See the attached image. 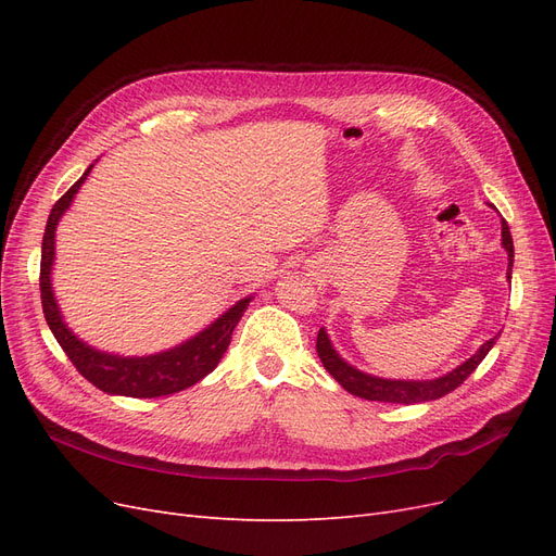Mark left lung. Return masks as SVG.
<instances>
[{
  "label": "left lung",
  "mask_w": 556,
  "mask_h": 556,
  "mask_svg": "<svg viewBox=\"0 0 556 556\" xmlns=\"http://www.w3.org/2000/svg\"><path fill=\"white\" fill-rule=\"evenodd\" d=\"M501 245L503 250L508 252V274L506 278H513V257H515V248H513V237L508 223L501 220ZM498 339V333L494 339H490L486 343H482L476 355H470L466 362H462L457 368H452L450 374L431 378V380H396V378H380V376H371L364 374L359 368H355L352 364H348L336 348L331 345V339L327 329L323 327L317 331V357L323 362V366L329 371V376L339 382L345 392L355 394L359 399L366 401H384V403H425V401H433L441 399L445 394H450L457 387L476 371L478 364L486 357V352L494 348Z\"/></svg>",
  "instance_id": "1"
}]
</instances>
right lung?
Here are the masks:
<instances>
[{
	"mask_svg": "<svg viewBox=\"0 0 556 556\" xmlns=\"http://www.w3.org/2000/svg\"><path fill=\"white\" fill-rule=\"evenodd\" d=\"M90 164L86 174H83L70 190L60 197L58 204L48 215V225L43 231L41 243V304L46 323L58 339L60 348L66 352V357L78 368V374L90 380L97 390H102L113 396H134V399H155L188 390L197 384L201 378H206L213 368L220 364L223 355L229 348L231 331L239 325L250 296H243L231 308H227L220 317L194 333L192 339L182 341L169 350L155 352V355L143 357H125L115 355V352L99 350L70 329L64 323L62 311L58 306V299L53 292V264H55V231L62 220V215L70 211L74 197L83 188V182L92 172Z\"/></svg>",
	"mask_w": 556,
	"mask_h": 556,
	"instance_id": "1",
	"label": "right lung"
}]
</instances>
